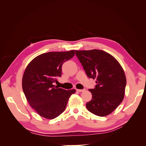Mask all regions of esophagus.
<instances>
[{
    "label": "esophagus",
    "instance_id": "obj_1",
    "mask_svg": "<svg viewBox=\"0 0 146 146\" xmlns=\"http://www.w3.org/2000/svg\"><path fill=\"white\" fill-rule=\"evenodd\" d=\"M85 89H83V90H77V91H78V92H84V91H85Z\"/></svg>",
    "mask_w": 146,
    "mask_h": 146
}]
</instances>
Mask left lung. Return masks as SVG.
Returning <instances> with one entry per match:
<instances>
[{
    "mask_svg": "<svg viewBox=\"0 0 146 146\" xmlns=\"http://www.w3.org/2000/svg\"><path fill=\"white\" fill-rule=\"evenodd\" d=\"M76 55L87 76L96 79L94 89H90L92 98L86 107L99 116L111 113L124 97L126 78L121 66L108 53L101 50H76Z\"/></svg>",
    "mask_w": 146,
    "mask_h": 146,
    "instance_id": "obj_1",
    "label": "left lung"
}]
</instances>
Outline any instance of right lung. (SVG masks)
<instances>
[{
    "label": "right lung",
    "mask_w": 146,
    "mask_h": 146,
    "mask_svg": "<svg viewBox=\"0 0 146 146\" xmlns=\"http://www.w3.org/2000/svg\"><path fill=\"white\" fill-rule=\"evenodd\" d=\"M74 50L50 52L36 56L26 68L23 77L25 98L41 116L54 119L62 113L76 90H65L53 83L61 76L62 65L72 58Z\"/></svg>",
    "instance_id": "obj_1"
}]
</instances>
